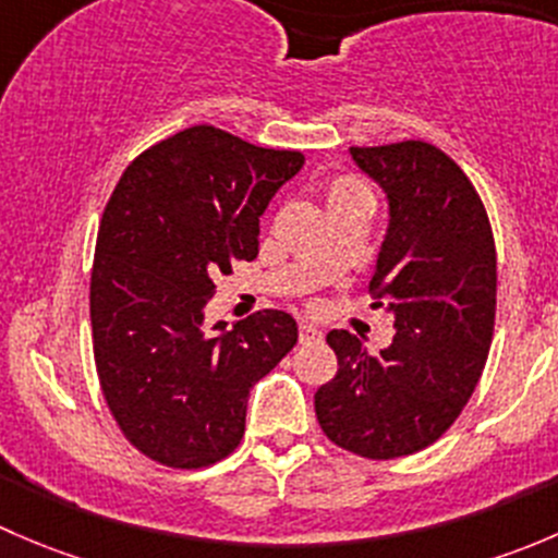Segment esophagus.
Listing matches in <instances>:
<instances>
[{
	"instance_id": "1",
	"label": "esophagus",
	"mask_w": 558,
	"mask_h": 558,
	"mask_svg": "<svg viewBox=\"0 0 558 558\" xmlns=\"http://www.w3.org/2000/svg\"><path fill=\"white\" fill-rule=\"evenodd\" d=\"M300 340H302V342H315V340H320V329H315L311 320H302V324H300Z\"/></svg>"
}]
</instances>
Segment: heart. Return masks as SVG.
<instances>
[{
    "mask_svg": "<svg viewBox=\"0 0 558 558\" xmlns=\"http://www.w3.org/2000/svg\"><path fill=\"white\" fill-rule=\"evenodd\" d=\"M362 191H367V189H364L356 178H337L335 183L329 185V205L348 199V196H353V194H362Z\"/></svg>",
    "mask_w": 558,
    "mask_h": 558,
    "instance_id": "1",
    "label": "heart"
}]
</instances>
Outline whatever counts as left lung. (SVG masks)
<instances>
[{
	"instance_id": "1",
	"label": "left lung",
	"mask_w": 558,
	"mask_h": 558,
	"mask_svg": "<svg viewBox=\"0 0 558 558\" xmlns=\"http://www.w3.org/2000/svg\"><path fill=\"white\" fill-rule=\"evenodd\" d=\"M351 156L388 196L369 294L397 331L380 353L326 335L337 373L315 391V418L335 446L386 461L440 440L470 402L492 348L497 247L475 185L440 148L404 140Z\"/></svg>"
}]
</instances>
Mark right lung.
Wrapping results in <instances>:
<instances>
[{"instance_id": "add662e5", "label": "right lung", "mask_w": 558, "mask_h": 558, "mask_svg": "<svg viewBox=\"0 0 558 558\" xmlns=\"http://www.w3.org/2000/svg\"><path fill=\"white\" fill-rule=\"evenodd\" d=\"M305 165L191 126L143 150L102 213L92 269L94 362L129 442L174 470L227 459L251 388L296 345V320L262 311L205 326L213 280L258 253V218Z\"/></svg>"}]
</instances>
